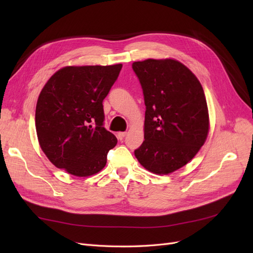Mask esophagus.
I'll return each instance as SVG.
<instances>
[{
    "instance_id": "34e87169",
    "label": "esophagus",
    "mask_w": 253,
    "mask_h": 253,
    "mask_svg": "<svg viewBox=\"0 0 253 253\" xmlns=\"http://www.w3.org/2000/svg\"><path fill=\"white\" fill-rule=\"evenodd\" d=\"M126 132H119V133L117 134L118 139H119V140H124V138L126 137Z\"/></svg>"
}]
</instances>
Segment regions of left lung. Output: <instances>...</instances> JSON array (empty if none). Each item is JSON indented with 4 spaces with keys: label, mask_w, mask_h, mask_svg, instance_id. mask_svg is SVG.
Instances as JSON below:
<instances>
[{
    "label": "left lung",
    "mask_w": 253,
    "mask_h": 253,
    "mask_svg": "<svg viewBox=\"0 0 253 253\" xmlns=\"http://www.w3.org/2000/svg\"><path fill=\"white\" fill-rule=\"evenodd\" d=\"M132 67L145 104L144 141L135 156L152 173H172L197 154L208 136L203 86L187 66L173 59H148Z\"/></svg>",
    "instance_id": "8db88e82"
}]
</instances>
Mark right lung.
<instances>
[{
    "instance_id": "obj_1",
    "label": "right lung",
    "mask_w": 253,
    "mask_h": 253,
    "mask_svg": "<svg viewBox=\"0 0 253 253\" xmlns=\"http://www.w3.org/2000/svg\"><path fill=\"white\" fill-rule=\"evenodd\" d=\"M121 67L66 66L45 84L37 102L36 129L53 166L79 177L103 169L117 138L103 126L102 102Z\"/></svg>"
}]
</instances>
